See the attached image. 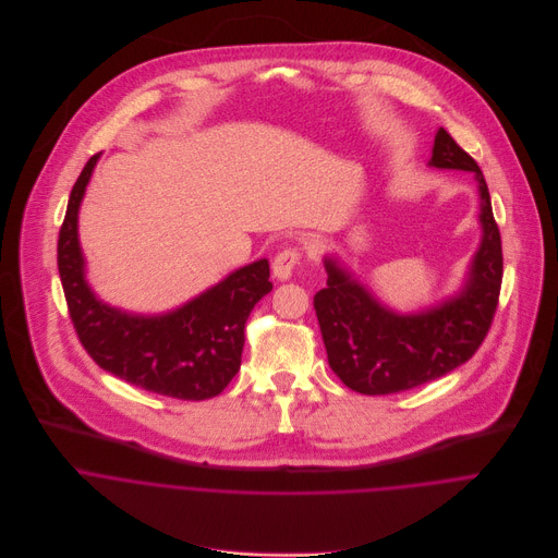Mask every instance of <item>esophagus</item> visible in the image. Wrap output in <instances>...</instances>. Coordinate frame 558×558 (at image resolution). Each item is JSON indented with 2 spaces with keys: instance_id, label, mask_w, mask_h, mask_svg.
<instances>
[{
  "instance_id": "1",
  "label": "esophagus",
  "mask_w": 558,
  "mask_h": 558,
  "mask_svg": "<svg viewBox=\"0 0 558 558\" xmlns=\"http://www.w3.org/2000/svg\"><path fill=\"white\" fill-rule=\"evenodd\" d=\"M301 257H303V253H301V248H296V246H290V248H283L281 253H277V257H275V262H272V272H275V277L281 279V281L290 279V277H292V270L296 268V264L301 262Z\"/></svg>"
}]
</instances>
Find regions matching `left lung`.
<instances>
[{"label":"left lung","instance_id":"left-lung-1","mask_svg":"<svg viewBox=\"0 0 558 558\" xmlns=\"http://www.w3.org/2000/svg\"><path fill=\"white\" fill-rule=\"evenodd\" d=\"M432 167L475 171L483 239L464 290L440 307L398 316L383 307L332 259H324L326 288L314 296L330 369L363 396H389L436 380L466 363L483 343L498 307L502 244L477 160L438 129Z\"/></svg>","mask_w":558,"mask_h":558}]
</instances>
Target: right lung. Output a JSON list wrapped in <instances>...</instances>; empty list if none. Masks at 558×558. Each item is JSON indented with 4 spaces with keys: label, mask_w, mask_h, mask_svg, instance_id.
<instances>
[{
    "label": "right lung",
    "mask_w": 558,
    "mask_h": 558,
    "mask_svg": "<svg viewBox=\"0 0 558 558\" xmlns=\"http://www.w3.org/2000/svg\"><path fill=\"white\" fill-rule=\"evenodd\" d=\"M96 160L98 155L85 162L71 191L58 239V270L81 345L100 369L146 391L186 401L219 396L239 374L248 314L272 290L268 262L242 266L165 316L107 307L85 283L77 239L81 197Z\"/></svg>",
    "instance_id": "1"
}]
</instances>
